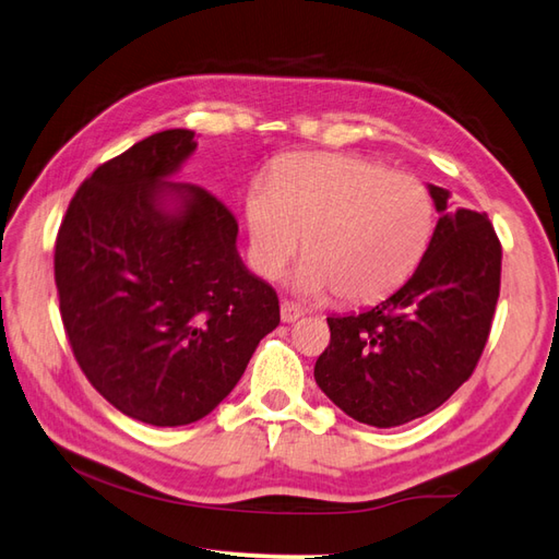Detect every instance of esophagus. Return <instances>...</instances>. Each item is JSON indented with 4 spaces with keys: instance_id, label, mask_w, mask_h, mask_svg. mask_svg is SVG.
I'll return each mask as SVG.
<instances>
[{
    "instance_id": "34e87169",
    "label": "esophagus",
    "mask_w": 559,
    "mask_h": 559,
    "mask_svg": "<svg viewBox=\"0 0 559 559\" xmlns=\"http://www.w3.org/2000/svg\"><path fill=\"white\" fill-rule=\"evenodd\" d=\"M302 317V310L295 302H288V300H283L281 302V319L286 324H293V322H298V319Z\"/></svg>"
}]
</instances>
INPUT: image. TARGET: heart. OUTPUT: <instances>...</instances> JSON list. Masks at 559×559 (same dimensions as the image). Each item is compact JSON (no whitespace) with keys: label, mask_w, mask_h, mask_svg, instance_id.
<instances>
[{"label":"heart","mask_w":559,"mask_h":559,"mask_svg":"<svg viewBox=\"0 0 559 559\" xmlns=\"http://www.w3.org/2000/svg\"><path fill=\"white\" fill-rule=\"evenodd\" d=\"M249 257L276 281L298 254L293 286L305 298H386L418 269L435 233V201L418 177L343 153H300L245 197Z\"/></svg>","instance_id":"b5f03b06"}]
</instances>
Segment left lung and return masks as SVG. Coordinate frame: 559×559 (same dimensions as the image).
<instances>
[{"instance_id": "left-lung-1", "label": "left lung", "mask_w": 559, "mask_h": 559, "mask_svg": "<svg viewBox=\"0 0 559 559\" xmlns=\"http://www.w3.org/2000/svg\"><path fill=\"white\" fill-rule=\"evenodd\" d=\"M427 189L439 221L418 269L370 310L326 317L331 341L314 365L319 389L372 427L423 418L466 382L500 298L502 247L488 216Z\"/></svg>"}]
</instances>
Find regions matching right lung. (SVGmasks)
I'll return each mask as SVG.
<instances>
[{
  "mask_svg": "<svg viewBox=\"0 0 559 559\" xmlns=\"http://www.w3.org/2000/svg\"><path fill=\"white\" fill-rule=\"evenodd\" d=\"M194 151V132L165 129L103 163L55 242L79 367L117 411L156 427L209 415L281 322L276 290L237 252L233 213L173 180Z\"/></svg>",
  "mask_w": 559,
  "mask_h": 559,
  "instance_id": "obj_1",
  "label": "right lung"
}]
</instances>
